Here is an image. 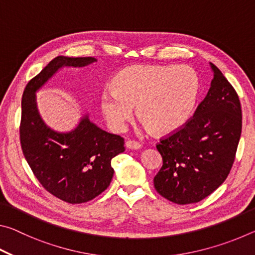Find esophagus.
<instances>
[{"instance_id":"1","label":"esophagus","mask_w":255,"mask_h":255,"mask_svg":"<svg viewBox=\"0 0 255 255\" xmlns=\"http://www.w3.org/2000/svg\"><path fill=\"white\" fill-rule=\"evenodd\" d=\"M125 145H126L127 148H130V149H139L141 147V145L135 140H127Z\"/></svg>"}]
</instances>
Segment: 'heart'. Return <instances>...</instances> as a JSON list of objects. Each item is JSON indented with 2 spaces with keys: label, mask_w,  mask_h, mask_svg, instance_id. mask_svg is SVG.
I'll return each instance as SVG.
<instances>
[{
  "label": "heart",
  "mask_w": 255,
  "mask_h": 255,
  "mask_svg": "<svg viewBox=\"0 0 255 255\" xmlns=\"http://www.w3.org/2000/svg\"><path fill=\"white\" fill-rule=\"evenodd\" d=\"M199 77L189 66L132 65L112 80L100 94L102 115L111 129L123 131L132 107L146 126L170 132L187 122L199 94Z\"/></svg>",
  "instance_id": "b5f03b06"
}]
</instances>
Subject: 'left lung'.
<instances>
[{
    "mask_svg": "<svg viewBox=\"0 0 255 255\" xmlns=\"http://www.w3.org/2000/svg\"><path fill=\"white\" fill-rule=\"evenodd\" d=\"M214 79L195 115L178 130L159 139L163 165L154 187L178 205L195 204L213 193L230 174L242 131L239 96L210 63Z\"/></svg>",
    "mask_w": 255,
    "mask_h": 255,
    "instance_id": "left-lung-1",
    "label": "left lung"
}]
</instances>
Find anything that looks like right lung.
I'll return each mask as SVG.
<instances>
[{
    "mask_svg": "<svg viewBox=\"0 0 255 255\" xmlns=\"http://www.w3.org/2000/svg\"><path fill=\"white\" fill-rule=\"evenodd\" d=\"M94 57L57 56L25 86L21 111L20 143L30 169L47 191L68 204L94 199L109 187L111 159L123 153L124 138L81 119L74 130L57 132L47 127L37 109L36 92L63 66L82 67Z\"/></svg>",
    "mask_w": 255,
    "mask_h": 255,
    "instance_id": "right-lung-1",
    "label": "right lung"
}]
</instances>
